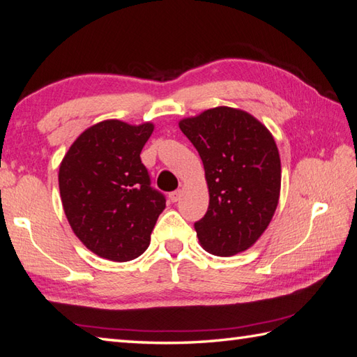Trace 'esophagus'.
Here are the masks:
<instances>
[{"label":"esophagus","instance_id":"obj_1","mask_svg":"<svg viewBox=\"0 0 357 357\" xmlns=\"http://www.w3.org/2000/svg\"><path fill=\"white\" fill-rule=\"evenodd\" d=\"M181 195H183V192H181V190H174V192L169 193V199H170L172 202H178L179 198H181Z\"/></svg>","mask_w":357,"mask_h":357}]
</instances>
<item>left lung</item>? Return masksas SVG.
<instances>
[{
  "mask_svg": "<svg viewBox=\"0 0 357 357\" xmlns=\"http://www.w3.org/2000/svg\"><path fill=\"white\" fill-rule=\"evenodd\" d=\"M202 159L208 210L195 224L215 256L245 252L267 230L280 195V158L271 132L248 112L219 105L179 121Z\"/></svg>",
  "mask_w": 357,
  "mask_h": 357,
  "instance_id": "obj_1",
  "label": "left lung"
}]
</instances>
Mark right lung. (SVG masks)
<instances>
[{
    "label": "right lung",
    "instance_id": "1",
    "mask_svg": "<svg viewBox=\"0 0 357 357\" xmlns=\"http://www.w3.org/2000/svg\"><path fill=\"white\" fill-rule=\"evenodd\" d=\"M153 130V123L104 119L86 128L59 164L67 221L82 244L104 259L127 262L141 256L165 208L139 158Z\"/></svg>",
    "mask_w": 357,
    "mask_h": 357
}]
</instances>
